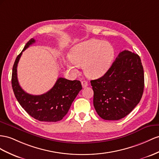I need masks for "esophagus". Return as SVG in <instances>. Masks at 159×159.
Masks as SVG:
<instances>
[{"mask_svg":"<svg viewBox=\"0 0 159 159\" xmlns=\"http://www.w3.org/2000/svg\"><path fill=\"white\" fill-rule=\"evenodd\" d=\"M81 84H82V87L83 88H85L88 86V83L87 82L86 80H83L82 82H81Z\"/></svg>","mask_w":159,"mask_h":159,"instance_id":"1","label":"esophagus"}]
</instances>
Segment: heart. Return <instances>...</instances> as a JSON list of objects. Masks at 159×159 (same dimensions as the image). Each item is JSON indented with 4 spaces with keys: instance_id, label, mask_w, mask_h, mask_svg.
I'll return each instance as SVG.
<instances>
[{
    "instance_id": "obj_1",
    "label": "heart",
    "mask_w": 159,
    "mask_h": 159,
    "mask_svg": "<svg viewBox=\"0 0 159 159\" xmlns=\"http://www.w3.org/2000/svg\"><path fill=\"white\" fill-rule=\"evenodd\" d=\"M114 56L111 45L95 39H89L76 44L70 52V58L66 60V66L77 72V66H83L89 78L97 79L105 74L110 66Z\"/></svg>"
}]
</instances>
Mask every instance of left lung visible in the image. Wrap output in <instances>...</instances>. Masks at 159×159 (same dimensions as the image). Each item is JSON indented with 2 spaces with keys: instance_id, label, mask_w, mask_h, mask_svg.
I'll return each mask as SVG.
<instances>
[{
  "instance_id": "obj_1",
  "label": "left lung",
  "mask_w": 159,
  "mask_h": 159,
  "mask_svg": "<svg viewBox=\"0 0 159 159\" xmlns=\"http://www.w3.org/2000/svg\"><path fill=\"white\" fill-rule=\"evenodd\" d=\"M91 84L97 114L105 120L123 118L143 94L144 76L140 56L128 50L121 52L107 72Z\"/></svg>"
}]
</instances>
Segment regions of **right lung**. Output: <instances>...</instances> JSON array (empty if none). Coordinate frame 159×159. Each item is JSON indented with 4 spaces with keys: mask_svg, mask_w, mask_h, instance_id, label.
I'll use <instances>...</instances> for the list:
<instances>
[{
    "mask_svg": "<svg viewBox=\"0 0 159 159\" xmlns=\"http://www.w3.org/2000/svg\"><path fill=\"white\" fill-rule=\"evenodd\" d=\"M35 42L34 39H31L16 58L12 72V87L16 99L28 114L41 121L56 122L66 115L73 101L82 89V85L79 80L58 78L54 87L44 94L33 95L23 91L18 82L17 64L22 52Z\"/></svg>",
    "mask_w": 159,
    "mask_h": 159,
    "instance_id": "right-lung-1",
    "label": "right lung"
}]
</instances>
